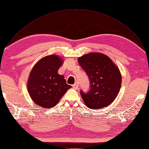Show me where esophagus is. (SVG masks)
Segmentation results:
<instances>
[{
    "label": "esophagus",
    "mask_w": 149,
    "mask_h": 149,
    "mask_svg": "<svg viewBox=\"0 0 149 149\" xmlns=\"http://www.w3.org/2000/svg\"><path fill=\"white\" fill-rule=\"evenodd\" d=\"M72 87H73V88H74V89H77L78 87H79L78 83H77V82H75V83L74 84L72 85Z\"/></svg>",
    "instance_id": "obj_1"
}]
</instances>
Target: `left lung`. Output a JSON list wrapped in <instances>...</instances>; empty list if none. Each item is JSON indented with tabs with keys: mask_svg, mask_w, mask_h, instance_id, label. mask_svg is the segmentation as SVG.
<instances>
[{
	"mask_svg": "<svg viewBox=\"0 0 149 149\" xmlns=\"http://www.w3.org/2000/svg\"><path fill=\"white\" fill-rule=\"evenodd\" d=\"M78 62L89 77L88 92L81 95L90 109L105 108L115 100L121 85L118 68L108 56L100 53H91L79 57Z\"/></svg>",
	"mask_w": 149,
	"mask_h": 149,
	"instance_id": "obj_1",
	"label": "left lung"
}]
</instances>
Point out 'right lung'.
<instances>
[{
	"label": "right lung",
	"mask_w": 149,
	"mask_h": 149,
	"mask_svg": "<svg viewBox=\"0 0 149 149\" xmlns=\"http://www.w3.org/2000/svg\"><path fill=\"white\" fill-rule=\"evenodd\" d=\"M63 61L57 55L41 58L30 73L28 89L32 100L45 108H53L72 87L62 75L58 74Z\"/></svg>",
	"instance_id": "right-lung-1"
}]
</instances>
